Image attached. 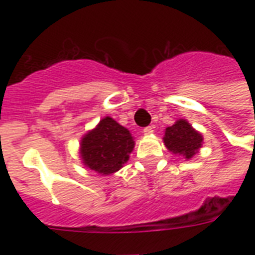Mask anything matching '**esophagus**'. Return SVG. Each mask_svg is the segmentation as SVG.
<instances>
[{"mask_svg": "<svg viewBox=\"0 0 255 255\" xmlns=\"http://www.w3.org/2000/svg\"><path fill=\"white\" fill-rule=\"evenodd\" d=\"M143 133L145 136H149V135H152V133H153V127H145L143 129Z\"/></svg>", "mask_w": 255, "mask_h": 255, "instance_id": "obj_1", "label": "esophagus"}]
</instances>
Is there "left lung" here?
<instances>
[{
  "label": "left lung",
  "instance_id": "obj_1",
  "mask_svg": "<svg viewBox=\"0 0 255 255\" xmlns=\"http://www.w3.org/2000/svg\"><path fill=\"white\" fill-rule=\"evenodd\" d=\"M165 147L174 155L192 159L202 147V135L196 131L186 120L178 119L173 126L165 129L163 137Z\"/></svg>",
  "mask_w": 255,
  "mask_h": 255
}]
</instances>
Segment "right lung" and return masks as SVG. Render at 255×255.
Instances as JSON below:
<instances>
[{
	"instance_id": "1",
	"label": "right lung",
	"mask_w": 255,
	"mask_h": 255,
	"mask_svg": "<svg viewBox=\"0 0 255 255\" xmlns=\"http://www.w3.org/2000/svg\"><path fill=\"white\" fill-rule=\"evenodd\" d=\"M135 141L127 128L106 116L81 140L82 163L99 174L115 173L129 159Z\"/></svg>"
}]
</instances>
